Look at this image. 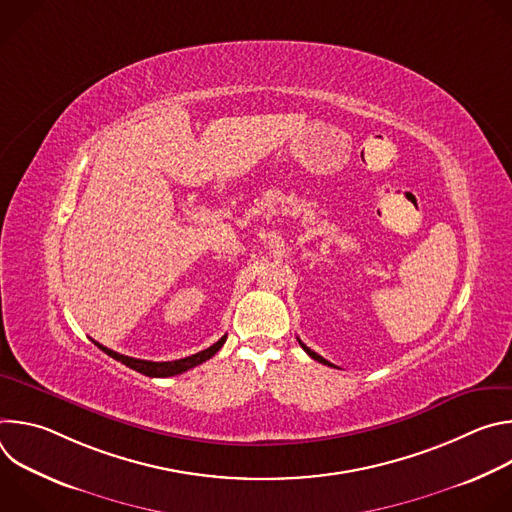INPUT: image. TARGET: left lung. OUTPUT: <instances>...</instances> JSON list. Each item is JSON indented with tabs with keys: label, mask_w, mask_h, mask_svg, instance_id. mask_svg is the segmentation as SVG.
Masks as SVG:
<instances>
[{
	"label": "left lung",
	"mask_w": 512,
	"mask_h": 512,
	"mask_svg": "<svg viewBox=\"0 0 512 512\" xmlns=\"http://www.w3.org/2000/svg\"><path fill=\"white\" fill-rule=\"evenodd\" d=\"M298 342H300V346H302V348H304V350H306V352H308V354H310V356H312V358H314V360H318V362H322V364H328V367H334V369H338V367H336V364H332V362H328V360H326V358H324V356H320V354H318V352H314V350H310V348H308V346H306V344H304V342H302V340H298Z\"/></svg>",
	"instance_id": "8db88e82"
}]
</instances>
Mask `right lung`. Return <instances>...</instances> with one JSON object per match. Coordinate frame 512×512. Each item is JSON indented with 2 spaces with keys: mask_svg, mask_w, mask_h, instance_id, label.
<instances>
[{
  "mask_svg": "<svg viewBox=\"0 0 512 512\" xmlns=\"http://www.w3.org/2000/svg\"><path fill=\"white\" fill-rule=\"evenodd\" d=\"M225 340H227V336H223L221 340L214 342V344L208 346L206 350H200V352H196V354H192V356H186V358H180V360H168V362H154V360L131 358V356L119 354V352H115V350H111V348H107V346H103V344H99V342H95V340H93V342H95V346H99L105 354H109L111 358L123 362L125 367H129V369H133V371H137V373H141V375H145V377H174V375L186 373V371L198 367V364L206 362L208 358H212L218 350L223 348Z\"/></svg>",
  "mask_w": 512,
  "mask_h": 512,
  "instance_id": "1",
  "label": "right lung"
}]
</instances>
